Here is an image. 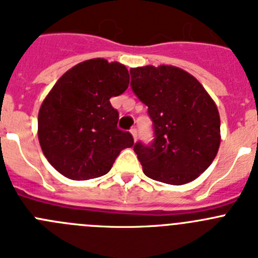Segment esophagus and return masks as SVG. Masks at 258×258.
I'll list each match as a JSON object with an SVG mask.
<instances>
[{
	"instance_id": "esophagus-1",
	"label": "esophagus",
	"mask_w": 258,
	"mask_h": 258,
	"mask_svg": "<svg viewBox=\"0 0 258 258\" xmlns=\"http://www.w3.org/2000/svg\"><path fill=\"white\" fill-rule=\"evenodd\" d=\"M131 134H132V136H133L134 141H136V140H137V136H138V132H137L136 127H133V129H131Z\"/></svg>"
}]
</instances>
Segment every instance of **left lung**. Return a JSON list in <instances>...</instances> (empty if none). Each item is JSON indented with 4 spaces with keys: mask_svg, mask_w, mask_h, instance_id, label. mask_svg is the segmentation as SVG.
Wrapping results in <instances>:
<instances>
[{
    "mask_svg": "<svg viewBox=\"0 0 258 258\" xmlns=\"http://www.w3.org/2000/svg\"><path fill=\"white\" fill-rule=\"evenodd\" d=\"M134 94L149 107L155 140L134 145L143 173L155 181L184 184L214 160L221 143L220 113L192 75L174 66L131 68Z\"/></svg>",
    "mask_w": 258,
    "mask_h": 258,
    "instance_id": "8db88e82",
    "label": "left lung"
}]
</instances>
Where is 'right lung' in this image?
Wrapping results in <instances>:
<instances>
[{
  "label": "right lung",
  "instance_id": "1",
  "mask_svg": "<svg viewBox=\"0 0 258 258\" xmlns=\"http://www.w3.org/2000/svg\"><path fill=\"white\" fill-rule=\"evenodd\" d=\"M127 85L124 64L95 58L68 70L52 86L38 111V141L60 174L75 181L101 177L134 145L132 134L117 127L118 112L109 103Z\"/></svg>",
  "mask_w": 258,
  "mask_h": 258
}]
</instances>
